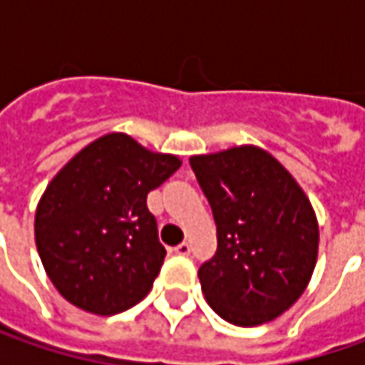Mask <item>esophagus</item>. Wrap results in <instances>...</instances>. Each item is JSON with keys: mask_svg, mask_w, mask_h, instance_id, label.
Masks as SVG:
<instances>
[{"mask_svg": "<svg viewBox=\"0 0 365 365\" xmlns=\"http://www.w3.org/2000/svg\"><path fill=\"white\" fill-rule=\"evenodd\" d=\"M175 254H176V256H189V254H190V244L182 242L180 245H176Z\"/></svg>", "mask_w": 365, "mask_h": 365, "instance_id": "esophagus-1", "label": "esophagus"}]
</instances>
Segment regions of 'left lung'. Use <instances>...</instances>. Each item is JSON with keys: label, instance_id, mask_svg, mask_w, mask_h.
<instances>
[{"label": "left lung", "instance_id": "8db88e82", "mask_svg": "<svg viewBox=\"0 0 365 365\" xmlns=\"http://www.w3.org/2000/svg\"><path fill=\"white\" fill-rule=\"evenodd\" d=\"M189 162L217 225V252L199 268L205 299L240 327L272 321L299 301L315 270L319 223L311 201L258 146Z\"/></svg>", "mask_w": 365, "mask_h": 365}]
</instances>
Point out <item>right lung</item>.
Segmentation results:
<instances>
[{
  "mask_svg": "<svg viewBox=\"0 0 365 365\" xmlns=\"http://www.w3.org/2000/svg\"><path fill=\"white\" fill-rule=\"evenodd\" d=\"M178 168V156L113 132L83 148L50 180L36 207V247L71 304L118 315L150 292L166 250L146 197Z\"/></svg>",
  "mask_w": 365,
  "mask_h": 365,
  "instance_id": "obj_1",
  "label": "right lung"
}]
</instances>
